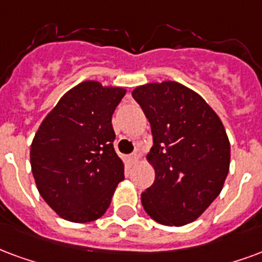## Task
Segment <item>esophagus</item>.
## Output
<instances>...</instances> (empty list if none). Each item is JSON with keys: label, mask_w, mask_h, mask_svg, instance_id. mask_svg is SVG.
<instances>
[{"label": "esophagus", "mask_w": 262, "mask_h": 262, "mask_svg": "<svg viewBox=\"0 0 262 262\" xmlns=\"http://www.w3.org/2000/svg\"><path fill=\"white\" fill-rule=\"evenodd\" d=\"M139 154H137V152H133V154H130V156H129V161H130L132 164H136L137 162V160H139Z\"/></svg>", "instance_id": "34e87169"}]
</instances>
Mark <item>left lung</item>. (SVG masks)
I'll list each match as a JSON object with an SVG mask.
<instances>
[{
	"label": "left lung",
	"mask_w": 262,
	"mask_h": 262,
	"mask_svg": "<svg viewBox=\"0 0 262 262\" xmlns=\"http://www.w3.org/2000/svg\"><path fill=\"white\" fill-rule=\"evenodd\" d=\"M132 96L147 116L154 183L141 193L151 218L183 226L204 212L224 187L230 144L220 116L204 98L178 82L148 83Z\"/></svg>",
	"instance_id": "obj_1"
}]
</instances>
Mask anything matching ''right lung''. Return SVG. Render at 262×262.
I'll list each match as a JSON object with an SVG mask.
<instances>
[{
  "instance_id": "obj_1",
  "label": "right lung",
  "mask_w": 262,
  "mask_h": 262,
  "mask_svg": "<svg viewBox=\"0 0 262 262\" xmlns=\"http://www.w3.org/2000/svg\"><path fill=\"white\" fill-rule=\"evenodd\" d=\"M125 94L122 87L82 82L61 97L33 139L30 164L38 193L63 220H98L125 178L112 127Z\"/></svg>"
}]
</instances>
